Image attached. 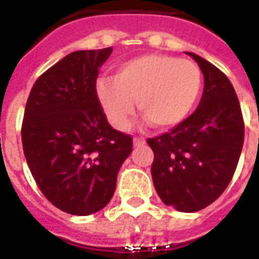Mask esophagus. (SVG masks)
<instances>
[{
  "mask_svg": "<svg viewBox=\"0 0 259 259\" xmlns=\"http://www.w3.org/2000/svg\"><path fill=\"white\" fill-rule=\"evenodd\" d=\"M133 144H135L136 147L144 146V144H146V140H144L143 137H135V139H133Z\"/></svg>",
  "mask_w": 259,
  "mask_h": 259,
  "instance_id": "obj_1",
  "label": "esophagus"
}]
</instances>
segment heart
Instances as JSON below:
<instances>
[{
    "mask_svg": "<svg viewBox=\"0 0 259 259\" xmlns=\"http://www.w3.org/2000/svg\"><path fill=\"white\" fill-rule=\"evenodd\" d=\"M202 90L198 65L172 55L146 54L116 68L113 80L97 81L96 93L108 120L126 130L136 104L158 129H172L190 116Z\"/></svg>",
    "mask_w": 259,
    "mask_h": 259,
    "instance_id": "heart-1",
    "label": "heart"
}]
</instances>
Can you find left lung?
Returning a JSON list of instances; mask_svg holds the SVG:
<instances>
[{"instance_id":"left-lung-1","label":"left lung","mask_w":259,"mask_h":259,"mask_svg":"<svg viewBox=\"0 0 259 259\" xmlns=\"http://www.w3.org/2000/svg\"><path fill=\"white\" fill-rule=\"evenodd\" d=\"M187 54L204 74L200 104L183 123L147 143L154 151L152 182L163 204L197 212L217 200L233 178L244 143V120L226 74Z\"/></svg>"}]
</instances>
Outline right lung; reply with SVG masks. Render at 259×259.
<instances>
[{"label": "right lung", "mask_w": 259, "mask_h": 259, "mask_svg": "<svg viewBox=\"0 0 259 259\" xmlns=\"http://www.w3.org/2000/svg\"><path fill=\"white\" fill-rule=\"evenodd\" d=\"M112 47L74 51L33 84L22 123L26 161L38 189L70 215L100 211L112 198L133 139L108 123L96 93Z\"/></svg>", "instance_id": "1"}]
</instances>
